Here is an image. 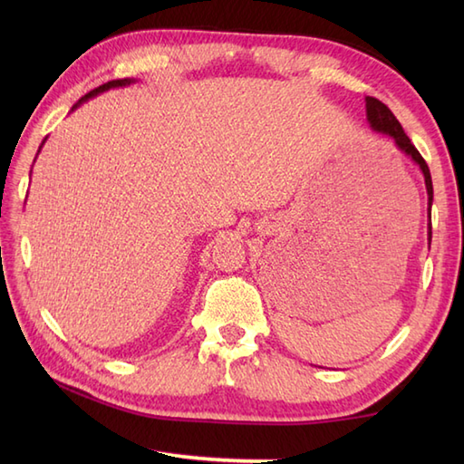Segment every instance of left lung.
<instances>
[{"label":"left lung","mask_w":464,"mask_h":464,"mask_svg":"<svg viewBox=\"0 0 464 464\" xmlns=\"http://www.w3.org/2000/svg\"><path fill=\"white\" fill-rule=\"evenodd\" d=\"M364 107H367V121L377 133L389 135L399 150L409 155L412 161L419 165V169L422 171V177H425V185H427V195H429V245H430V207H432V179H430V171L427 161L422 160V155L417 151V147L411 143V140L407 137V133L402 131L401 123L397 121V117L392 115V111L389 110L387 105L382 102L374 100V97H367L364 100Z\"/></svg>","instance_id":"1"}]
</instances>
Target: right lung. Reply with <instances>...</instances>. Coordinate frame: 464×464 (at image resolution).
I'll list each match as a JSON object with an SVG mask.
<instances>
[{
	"label": "right lung",
	"mask_w": 464,
	"mask_h": 464,
	"mask_svg": "<svg viewBox=\"0 0 464 464\" xmlns=\"http://www.w3.org/2000/svg\"><path fill=\"white\" fill-rule=\"evenodd\" d=\"M131 83H135V80H130V77H125V80H113V82H107V83H103V85H100V87H95L93 92H90L87 95H83L80 102H77L73 107H72V111L73 110H77V107H80L82 103H85L87 100H92V97H95V95H100V93H103V92H107V90H115V87H125V85H131ZM47 140V137H45ZM45 140L42 141V145H39V151H42V147H44V143H45ZM37 151V153H39Z\"/></svg>",
	"instance_id": "add662e5"
}]
</instances>
